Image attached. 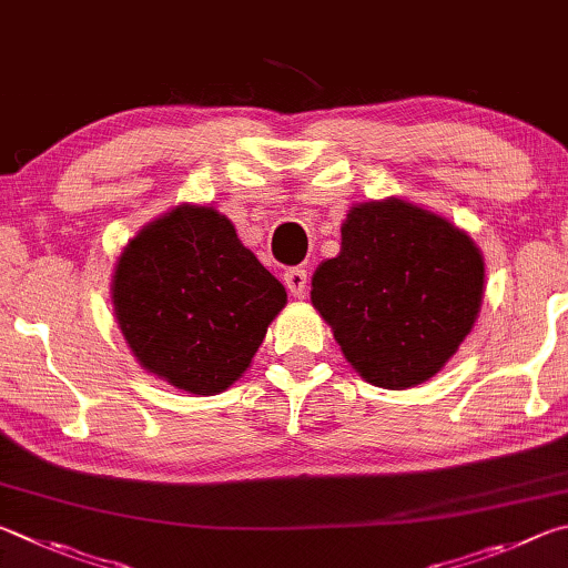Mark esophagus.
Here are the masks:
<instances>
[{
    "label": "esophagus",
    "mask_w": 568,
    "mask_h": 568,
    "mask_svg": "<svg viewBox=\"0 0 568 568\" xmlns=\"http://www.w3.org/2000/svg\"><path fill=\"white\" fill-rule=\"evenodd\" d=\"M284 284L292 296H304L306 286H310V274L302 266H292L284 272Z\"/></svg>",
    "instance_id": "obj_1"
}]
</instances>
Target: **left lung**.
Returning a JSON list of instances; mask_svg holds the SVG:
<instances>
[{
    "label": "left lung",
    "mask_w": 568,
    "mask_h": 568,
    "mask_svg": "<svg viewBox=\"0 0 568 568\" xmlns=\"http://www.w3.org/2000/svg\"><path fill=\"white\" fill-rule=\"evenodd\" d=\"M484 258L446 219L402 199L352 206L312 304L366 382L409 389L442 369L479 316Z\"/></svg>",
    "instance_id": "left-lung-1"
}]
</instances>
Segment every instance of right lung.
Instances as JSON below:
<instances>
[{
  "label": "right lung",
  "mask_w": 568,
  "mask_h": 568,
  "mask_svg": "<svg viewBox=\"0 0 568 568\" xmlns=\"http://www.w3.org/2000/svg\"><path fill=\"white\" fill-rule=\"evenodd\" d=\"M284 304V286L212 206L144 226L114 272V314L139 364L192 394L232 386Z\"/></svg>",
  "instance_id": "obj_1"
}]
</instances>
